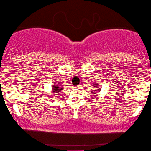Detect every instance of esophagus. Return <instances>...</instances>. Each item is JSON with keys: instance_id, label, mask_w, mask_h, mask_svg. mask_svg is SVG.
<instances>
[{"instance_id": "esophagus-1", "label": "esophagus", "mask_w": 151, "mask_h": 151, "mask_svg": "<svg viewBox=\"0 0 151 151\" xmlns=\"http://www.w3.org/2000/svg\"><path fill=\"white\" fill-rule=\"evenodd\" d=\"M81 87V85H79V86H77V88H80Z\"/></svg>"}]
</instances>
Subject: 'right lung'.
Listing matches in <instances>:
<instances>
[{"instance_id": "1", "label": "right lung", "mask_w": 151, "mask_h": 151, "mask_svg": "<svg viewBox=\"0 0 151 151\" xmlns=\"http://www.w3.org/2000/svg\"><path fill=\"white\" fill-rule=\"evenodd\" d=\"M53 91L54 93H59L61 91V90H63V88L60 87V86H58V85H53Z\"/></svg>"}]
</instances>
